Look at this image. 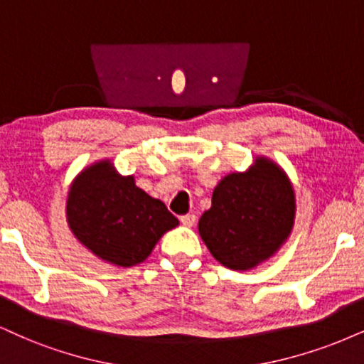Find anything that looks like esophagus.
<instances>
[{"label":"esophagus","mask_w":364,"mask_h":364,"mask_svg":"<svg viewBox=\"0 0 364 364\" xmlns=\"http://www.w3.org/2000/svg\"><path fill=\"white\" fill-rule=\"evenodd\" d=\"M181 223L186 228H192L196 224V216L194 214H186V216H181Z\"/></svg>","instance_id":"obj_1"}]
</instances>
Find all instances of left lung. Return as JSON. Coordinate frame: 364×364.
I'll list each match as a JSON object with an SVG mask.
<instances>
[{
  "label": "left lung",
  "instance_id": "obj_1",
  "mask_svg": "<svg viewBox=\"0 0 364 364\" xmlns=\"http://www.w3.org/2000/svg\"><path fill=\"white\" fill-rule=\"evenodd\" d=\"M295 191L289 175L267 156L246 172L221 178L213 205L199 219V235L214 258L231 270H251L289 240L295 223Z\"/></svg>",
  "mask_w": 364,
  "mask_h": 364
}]
</instances>
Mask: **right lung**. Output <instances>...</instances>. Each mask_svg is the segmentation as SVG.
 Listing matches in <instances>:
<instances>
[{
    "label": "right lung",
    "instance_id": "right-lung-1",
    "mask_svg": "<svg viewBox=\"0 0 364 364\" xmlns=\"http://www.w3.org/2000/svg\"><path fill=\"white\" fill-rule=\"evenodd\" d=\"M67 224L80 245L116 267L145 262L165 232L178 226L160 199L119 175L111 160L89 165L70 183Z\"/></svg>",
    "mask_w": 364,
    "mask_h": 364
}]
</instances>
